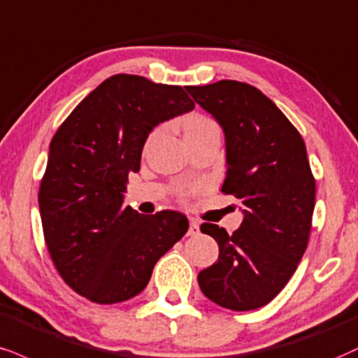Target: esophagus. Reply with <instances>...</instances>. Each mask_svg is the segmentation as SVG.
<instances>
[{
    "label": "esophagus",
    "mask_w": 358,
    "mask_h": 358,
    "mask_svg": "<svg viewBox=\"0 0 358 358\" xmlns=\"http://www.w3.org/2000/svg\"><path fill=\"white\" fill-rule=\"evenodd\" d=\"M198 231H200V223L195 218H190V228H188V235H198Z\"/></svg>",
    "instance_id": "obj_1"
}]
</instances>
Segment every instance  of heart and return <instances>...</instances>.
Wrapping results in <instances>:
<instances>
[{
    "mask_svg": "<svg viewBox=\"0 0 358 358\" xmlns=\"http://www.w3.org/2000/svg\"><path fill=\"white\" fill-rule=\"evenodd\" d=\"M213 122L212 120L205 118V116L201 115H192L190 118L185 122V133H192V131H196L200 130V128L203 127H208V124H212Z\"/></svg>",
    "mask_w": 358,
    "mask_h": 358,
    "instance_id": "b5f03b06",
    "label": "heart"
}]
</instances>
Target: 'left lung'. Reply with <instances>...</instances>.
<instances>
[{
  "label": "left lung",
  "instance_id": "1",
  "mask_svg": "<svg viewBox=\"0 0 358 358\" xmlns=\"http://www.w3.org/2000/svg\"><path fill=\"white\" fill-rule=\"evenodd\" d=\"M225 133L227 178L222 192L238 198L243 222L228 235L203 223L217 240L218 262L198 273L205 296L247 312L264 307L287 285L308 245L315 178L303 138L255 86L222 80L188 86Z\"/></svg>",
  "mask_w": 358,
  "mask_h": 358
}]
</instances>
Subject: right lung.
<instances>
[{"mask_svg": "<svg viewBox=\"0 0 358 358\" xmlns=\"http://www.w3.org/2000/svg\"><path fill=\"white\" fill-rule=\"evenodd\" d=\"M193 108L182 86L115 75L55 133L38 203L51 260L76 294L101 305L131 299L187 234L180 212L140 215L123 200L150 131Z\"/></svg>", "mask_w": 358, "mask_h": 358, "instance_id": "1", "label": "right lung"}]
</instances>
